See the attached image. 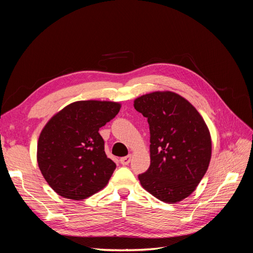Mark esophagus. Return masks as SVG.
I'll list each match as a JSON object with an SVG mask.
<instances>
[{"mask_svg": "<svg viewBox=\"0 0 253 253\" xmlns=\"http://www.w3.org/2000/svg\"><path fill=\"white\" fill-rule=\"evenodd\" d=\"M131 158H132L131 155H127L126 157H122V158H120V164L122 166H127L129 164V162H131Z\"/></svg>", "mask_w": 253, "mask_h": 253, "instance_id": "esophagus-1", "label": "esophagus"}]
</instances>
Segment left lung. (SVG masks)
<instances>
[{
  "mask_svg": "<svg viewBox=\"0 0 253 253\" xmlns=\"http://www.w3.org/2000/svg\"><path fill=\"white\" fill-rule=\"evenodd\" d=\"M150 126L151 165L139 181L159 201L175 204L201 182L211 159L212 142L204 118L173 91H153L134 100Z\"/></svg>",
  "mask_w": 253,
  "mask_h": 253,
  "instance_id": "8db88e82",
  "label": "left lung"
}]
</instances>
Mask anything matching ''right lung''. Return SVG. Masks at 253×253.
<instances>
[{
  "instance_id": "obj_1",
  "label": "right lung",
  "mask_w": 253,
  "mask_h": 253,
  "mask_svg": "<svg viewBox=\"0 0 253 253\" xmlns=\"http://www.w3.org/2000/svg\"><path fill=\"white\" fill-rule=\"evenodd\" d=\"M113 101H76L48 120L38 140V166L60 196L82 201L102 190L116 169L98 133L118 114Z\"/></svg>"
}]
</instances>
